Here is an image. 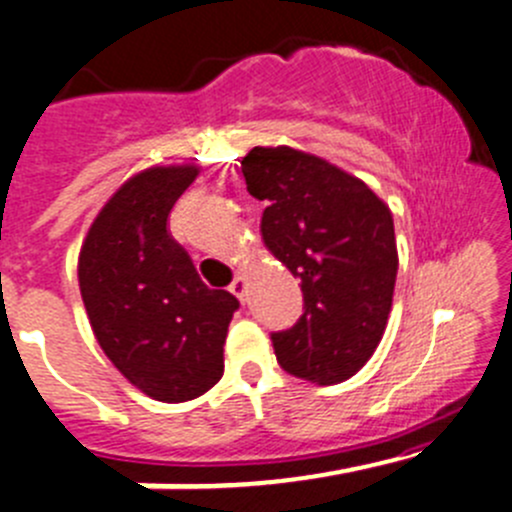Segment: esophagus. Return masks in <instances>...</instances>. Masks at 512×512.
<instances>
[{"label": "esophagus", "instance_id": "1", "mask_svg": "<svg viewBox=\"0 0 512 512\" xmlns=\"http://www.w3.org/2000/svg\"><path fill=\"white\" fill-rule=\"evenodd\" d=\"M229 293L237 295V298H240V300H245V295H247V278H245V272H237V275H234L232 285H229Z\"/></svg>", "mask_w": 512, "mask_h": 512}]
</instances>
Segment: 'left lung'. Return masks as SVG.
Listing matches in <instances>:
<instances>
[{"label": "left lung", "mask_w": 512, "mask_h": 512, "mask_svg": "<svg viewBox=\"0 0 512 512\" xmlns=\"http://www.w3.org/2000/svg\"><path fill=\"white\" fill-rule=\"evenodd\" d=\"M247 191L265 202L260 232L303 290V315L272 333L288 374L331 386L374 356L394 298V217L374 191L326 159L255 146L242 159Z\"/></svg>", "instance_id": "obj_1"}]
</instances>
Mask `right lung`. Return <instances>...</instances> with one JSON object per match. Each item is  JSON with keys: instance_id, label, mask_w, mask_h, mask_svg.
<instances>
[{"instance_id": "right-lung-1", "label": "right lung", "mask_w": 512, "mask_h": 512, "mask_svg": "<svg viewBox=\"0 0 512 512\" xmlns=\"http://www.w3.org/2000/svg\"><path fill=\"white\" fill-rule=\"evenodd\" d=\"M199 166L131 176L90 224L78 283L103 353L136 389L166 404L202 396L224 374L237 298L209 290L169 234V212Z\"/></svg>"}]
</instances>
